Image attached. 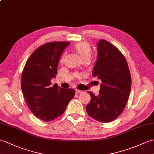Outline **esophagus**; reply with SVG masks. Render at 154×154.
Wrapping results in <instances>:
<instances>
[{"label": "esophagus", "instance_id": "34e87169", "mask_svg": "<svg viewBox=\"0 0 154 154\" xmlns=\"http://www.w3.org/2000/svg\"><path fill=\"white\" fill-rule=\"evenodd\" d=\"M75 92H76V94H80V93H81V92H83V91L78 90V89H76Z\"/></svg>", "mask_w": 154, "mask_h": 154}]
</instances>
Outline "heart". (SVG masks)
Returning a JSON list of instances; mask_svg holds the SVG:
<instances>
[{
	"mask_svg": "<svg viewBox=\"0 0 154 154\" xmlns=\"http://www.w3.org/2000/svg\"><path fill=\"white\" fill-rule=\"evenodd\" d=\"M74 48L77 53L79 54L81 58L83 59L85 58H90L92 54V49L90 44L88 42L82 41L75 44L74 46ZM65 58V54H63L61 61H63Z\"/></svg>",
	"mask_w": 154,
	"mask_h": 154,
	"instance_id": "heart-1",
	"label": "heart"
}]
</instances>
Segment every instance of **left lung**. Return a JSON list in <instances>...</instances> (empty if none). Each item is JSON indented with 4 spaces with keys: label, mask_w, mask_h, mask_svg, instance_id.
I'll return each mask as SVG.
<instances>
[{
    "label": "left lung",
    "mask_w": 154,
    "mask_h": 154,
    "mask_svg": "<svg viewBox=\"0 0 154 154\" xmlns=\"http://www.w3.org/2000/svg\"><path fill=\"white\" fill-rule=\"evenodd\" d=\"M98 58L92 75L102 81L100 93L91 95L86 106L92 118L101 123L111 122L119 117L129 98L131 75L127 60L121 52L106 40L98 42Z\"/></svg>",
    "instance_id": "1"
}]
</instances>
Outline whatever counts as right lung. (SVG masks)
Instances as JSON below:
<instances>
[{"mask_svg":"<svg viewBox=\"0 0 154 154\" xmlns=\"http://www.w3.org/2000/svg\"><path fill=\"white\" fill-rule=\"evenodd\" d=\"M69 41L47 42L38 47L28 58L22 71L21 87L29 108L45 121L62 116L75 92L62 88L51 79L58 71L60 56Z\"/></svg>","mask_w":154,"mask_h":154,"instance_id":"obj_1","label":"right lung"}]
</instances>
